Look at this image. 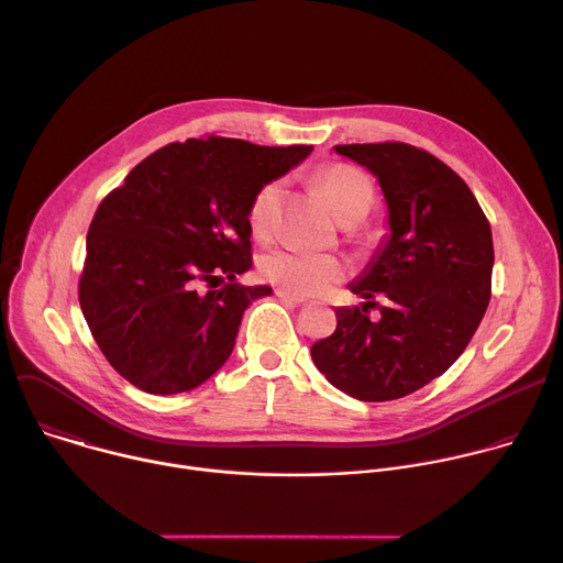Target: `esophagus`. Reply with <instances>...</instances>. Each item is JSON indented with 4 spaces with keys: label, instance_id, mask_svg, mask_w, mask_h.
Segmentation results:
<instances>
[{
    "label": "esophagus",
    "instance_id": "1",
    "mask_svg": "<svg viewBox=\"0 0 563 563\" xmlns=\"http://www.w3.org/2000/svg\"><path fill=\"white\" fill-rule=\"evenodd\" d=\"M276 296H278L280 300H287V302H294V305H305V298H300V296H296V294H289V291H285V289H276Z\"/></svg>",
    "mask_w": 563,
    "mask_h": 563
}]
</instances>
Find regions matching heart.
Returning <instances> with one entry per match:
<instances>
[{"instance_id":"b5f03b06","label":"heart","mask_w":563,"mask_h":563,"mask_svg":"<svg viewBox=\"0 0 563 563\" xmlns=\"http://www.w3.org/2000/svg\"><path fill=\"white\" fill-rule=\"evenodd\" d=\"M318 187L339 222L365 218L374 202L369 178L350 167L332 165L318 174ZM283 194L280 183L265 185L250 209V224L256 235H265L272 227ZM261 274L296 296H316L328 291L345 276V265L332 254H313L294 247H276L261 258Z\"/></svg>"}]
</instances>
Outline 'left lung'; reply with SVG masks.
Masks as SVG:
<instances>
[{"instance_id":"obj_1","label":"left lung","mask_w":563,"mask_h":563,"mask_svg":"<svg viewBox=\"0 0 563 563\" xmlns=\"http://www.w3.org/2000/svg\"><path fill=\"white\" fill-rule=\"evenodd\" d=\"M365 167L387 207V233L347 285L361 307H336V330L311 361L358 400H394L441 376L467 347L490 302L493 231L467 185L404 142L336 144ZM383 292L378 321L364 309Z\"/></svg>"}]
</instances>
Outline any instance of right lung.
Masks as SVG:
<instances>
[{"instance_id": "add662e5", "label": "right lung", "mask_w": 563, "mask_h": 563, "mask_svg": "<svg viewBox=\"0 0 563 563\" xmlns=\"http://www.w3.org/2000/svg\"><path fill=\"white\" fill-rule=\"evenodd\" d=\"M313 151L233 137L157 148L98 207L79 307L107 361L148 394L189 391L231 356L245 309L272 296L252 269L256 194Z\"/></svg>"}]
</instances>
